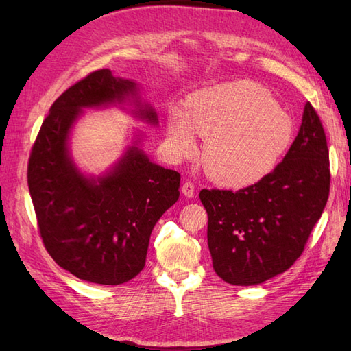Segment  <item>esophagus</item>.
Here are the masks:
<instances>
[{"label": "esophagus", "mask_w": 351, "mask_h": 351, "mask_svg": "<svg viewBox=\"0 0 351 351\" xmlns=\"http://www.w3.org/2000/svg\"><path fill=\"white\" fill-rule=\"evenodd\" d=\"M181 191H182V195H184V196L193 197V196H195V191H196V189H195V184H193L191 181H185V182L182 184Z\"/></svg>", "instance_id": "1"}]
</instances>
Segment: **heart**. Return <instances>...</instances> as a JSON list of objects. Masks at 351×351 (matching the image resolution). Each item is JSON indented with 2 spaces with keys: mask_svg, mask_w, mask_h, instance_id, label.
<instances>
[{
  "mask_svg": "<svg viewBox=\"0 0 351 351\" xmlns=\"http://www.w3.org/2000/svg\"><path fill=\"white\" fill-rule=\"evenodd\" d=\"M166 126L169 146L178 156L196 151V134L204 137L205 173L230 189L249 187L270 175L294 136L291 117L250 81L196 92L185 110H169Z\"/></svg>",
  "mask_w": 351,
  "mask_h": 351,
  "instance_id": "heart-1",
  "label": "heart"
}]
</instances>
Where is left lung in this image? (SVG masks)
I'll return each instance as SVG.
<instances>
[{"instance_id": "8db88e82", "label": "left lung", "mask_w": 351, "mask_h": 351, "mask_svg": "<svg viewBox=\"0 0 351 351\" xmlns=\"http://www.w3.org/2000/svg\"><path fill=\"white\" fill-rule=\"evenodd\" d=\"M329 166L323 123L308 102L299 134L270 175L238 191L200 190L214 271L249 287L288 270L329 199Z\"/></svg>"}]
</instances>
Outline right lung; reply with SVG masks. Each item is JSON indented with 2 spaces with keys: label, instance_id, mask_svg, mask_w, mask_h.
<instances>
[{
  "label": "right lung",
  "instance_id": "obj_1",
  "mask_svg": "<svg viewBox=\"0 0 351 351\" xmlns=\"http://www.w3.org/2000/svg\"><path fill=\"white\" fill-rule=\"evenodd\" d=\"M136 92V83L108 69L88 73L52 104L28 160L45 249L78 279L101 285H121L143 270L155 223L180 199L181 175L149 161L136 146L98 181L84 178L71 160L68 136L81 108L122 102ZM136 113L156 123L152 108Z\"/></svg>",
  "mask_w": 351,
  "mask_h": 351
}]
</instances>
